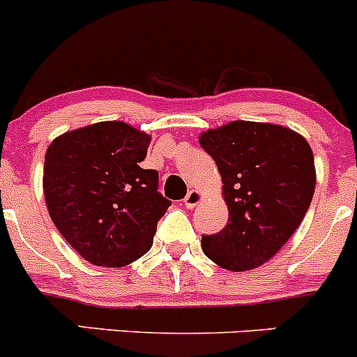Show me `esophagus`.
<instances>
[{
    "label": "esophagus",
    "mask_w": 357,
    "mask_h": 357,
    "mask_svg": "<svg viewBox=\"0 0 357 357\" xmlns=\"http://www.w3.org/2000/svg\"><path fill=\"white\" fill-rule=\"evenodd\" d=\"M201 201H203V192L192 189L189 194H187L185 199H183V206H185L187 209H194L197 204L201 203Z\"/></svg>",
    "instance_id": "obj_1"
}]
</instances>
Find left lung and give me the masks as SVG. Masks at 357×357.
I'll return each mask as SVG.
<instances>
[{"label":"left lung","mask_w":357,"mask_h":357,"mask_svg":"<svg viewBox=\"0 0 357 357\" xmlns=\"http://www.w3.org/2000/svg\"><path fill=\"white\" fill-rule=\"evenodd\" d=\"M199 144L223 182L229 223L203 235L204 255L230 271L270 261L299 229L316 185L311 146L292 128L235 120L209 128Z\"/></svg>","instance_id":"obj_1"}]
</instances>
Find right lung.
I'll use <instances>...</instances> for the list:
<instances>
[{
    "label": "right lung",
    "instance_id": "add662e5",
    "mask_svg": "<svg viewBox=\"0 0 357 357\" xmlns=\"http://www.w3.org/2000/svg\"><path fill=\"white\" fill-rule=\"evenodd\" d=\"M151 135L109 120L58 135L44 156L47 213L65 241L96 266L120 268L151 249L172 203L158 172L141 168Z\"/></svg>",
    "mask_w": 357,
    "mask_h": 357
}]
</instances>
